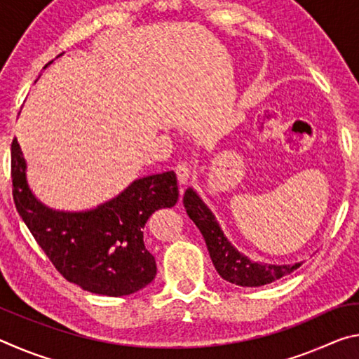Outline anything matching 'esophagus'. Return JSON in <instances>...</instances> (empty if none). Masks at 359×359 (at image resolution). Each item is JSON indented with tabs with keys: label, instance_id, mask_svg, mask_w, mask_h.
<instances>
[{
	"label": "esophagus",
	"instance_id": "esophagus-1",
	"mask_svg": "<svg viewBox=\"0 0 359 359\" xmlns=\"http://www.w3.org/2000/svg\"><path fill=\"white\" fill-rule=\"evenodd\" d=\"M175 174H177L179 184L185 185L188 179H190V168H188L185 163H179V165L175 166Z\"/></svg>",
	"mask_w": 359,
	"mask_h": 359
}]
</instances>
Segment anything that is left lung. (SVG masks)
I'll use <instances>...</instances> for the list:
<instances>
[{
  "instance_id": "8db88e82",
  "label": "left lung",
  "mask_w": 359,
  "mask_h": 359,
  "mask_svg": "<svg viewBox=\"0 0 359 359\" xmlns=\"http://www.w3.org/2000/svg\"><path fill=\"white\" fill-rule=\"evenodd\" d=\"M184 205L188 217L201 231L212 263H214L217 272L224 280L241 285V287H261V285H267L278 280L283 276L291 274L301 266V263L280 266L259 264L241 255L224 238L214 214L201 201L196 191H193V188H188L185 191Z\"/></svg>"
}]
</instances>
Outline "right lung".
Instances as JSON below:
<instances>
[{
  "mask_svg": "<svg viewBox=\"0 0 359 359\" xmlns=\"http://www.w3.org/2000/svg\"><path fill=\"white\" fill-rule=\"evenodd\" d=\"M17 137L11 144L12 196L39 247L66 280L106 296L136 293L154 280L156 263L142 228L179 199L174 171L137 179L111 201L85 212L53 210L36 199Z\"/></svg>",
  "mask_w": 359,
  "mask_h": 359,
  "instance_id": "add662e5",
  "label": "right lung"
}]
</instances>
